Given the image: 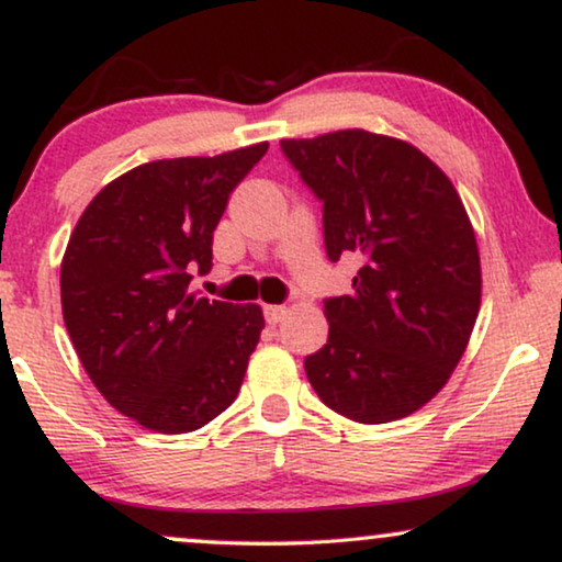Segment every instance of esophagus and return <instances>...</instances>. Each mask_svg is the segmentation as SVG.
Here are the masks:
<instances>
[{"instance_id": "1", "label": "esophagus", "mask_w": 562, "mask_h": 562, "mask_svg": "<svg viewBox=\"0 0 562 562\" xmlns=\"http://www.w3.org/2000/svg\"><path fill=\"white\" fill-rule=\"evenodd\" d=\"M263 314H266L268 325H279V322L289 314V310L283 304H268L266 310H263Z\"/></svg>"}]
</instances>
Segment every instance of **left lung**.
Returning <instances> with one entry per match:
<instances>
[{"label": "left lung", "mask_w": 562, "mask_h": 562, "mask_svg": "<svg viewBox=\"0 0 562 562\" xmlns=\"http://www.w3.org/2000/svg\"><path fill=\"white\" fill-rule=\"evenodd\" d=\"M322 199L333 263L352 291L325 302L327 345L304 360L322 404L360 425L409 417L456 371L481 310V258L456 187L412 143L368 130L281 140Z\"/></svg>", "instance_id": "8db88e82"}]
</instances>
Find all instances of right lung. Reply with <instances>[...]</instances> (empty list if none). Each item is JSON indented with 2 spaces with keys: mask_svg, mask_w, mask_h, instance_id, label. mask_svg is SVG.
<instances>
[{
  "mask_svg": "<svg viewBox=\"0 0 562 562\" xmlns=\"http://www.w3.org/2000/svg\"><path fill=\"white\" fill-rule=\"evenodd\" d=\"M266 150L137 166L91 199L68 237L60 306L76 356L99 394L153 432H194L243 386L263 310L187 289L194 268H212L229 191Z\"/></svg>",
  "mask_w": 562,
  "mask_h": 562,
  "instance_id": "add662e5",
  "label": "right lung"
}]
</instances>
